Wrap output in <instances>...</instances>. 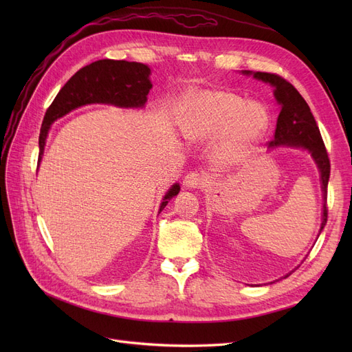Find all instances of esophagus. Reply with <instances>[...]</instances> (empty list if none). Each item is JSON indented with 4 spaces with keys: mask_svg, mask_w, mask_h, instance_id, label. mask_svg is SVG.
<instances>
[{
    "mask_svg": "<svg viewBox=\"0 0 352 352\" xmlns=\"http://www.w3.org/2000/svg\"><path fill=\"white\" fill-rule=\"evenodd\" d=\"M206 177L194 172V173H188L184 179V186L186 189H198V188H202L206 185Z\"/></svg>",
    "mask_w": 352,
    "mask_h": 352,
    "instance_id": "obj_1",
    "label": "esophagus"
}]
</instances>
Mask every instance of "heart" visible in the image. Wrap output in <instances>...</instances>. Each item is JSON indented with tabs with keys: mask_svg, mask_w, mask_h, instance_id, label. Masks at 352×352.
<instances>
[{
	"mask_svg": "<svg viewBox=\"0 0 352 352\" xmlns=\"http://www.w3.org/2000/svg\"><path fill=\"white\" fill-rule=\"evenodd\" d=\"M270 116L261 102L247 101L225 89H201L184 101L179 111L180 132L188 141L204 144L219 138L216 158L236 164L248 155L267 131Z\"/></svg>",
	"mask_w": 352,
	"mask_h": 352,
	"instance_id": "obj_1",
	"label": "heart"
}]
</instances>
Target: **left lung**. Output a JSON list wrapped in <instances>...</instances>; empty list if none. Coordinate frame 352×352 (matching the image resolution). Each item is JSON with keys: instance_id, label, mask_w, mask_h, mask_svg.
<instances>
[{"instance_id": "left-lung-1", "label": "left lung", "mask_w": 352, "mask_h": 352, "mask_svg": "<svg viewBox=\"0 0 352 352\" xmlns=\"http://www.w3.org/2000/svg\"><path fill=\"white\" fill-rule=\"evenodd\" d=\"M242 74H247V76H252L254 79L272 85L274 88V98L280 105V113L278 117V123H276L274 138L269 144V150L276 146L301 148V150H305L311 154L314 163L317 164L318 173H320L323 197L322 225L320 230H318V235H320L327 221L326 199L327 184L330 176V163L320 131H318V126L314 120V116L305 100L301 97V94L298 92L289 82L278 76V74L250 70H242ZM289 274H286L285 278H287Z\"/></svg>"}]
</instances>
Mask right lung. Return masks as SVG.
I'll use <instances>...</instances> for the list:
<instances>
[{"mask_svg":"<svg viewBox=\"0 0 352 352\" xmlns=\"http://www.w3.org/2000/svg\"><path fill=\"white\" fill-rule=\"evenodd\" d=\"M150 74L151 69L142 63L109 58L91 63L89 66H85L74 73L60 89L45 113L39 133L38 166L44 155L50 127L60 117L88 104H109L120 109H142L148 100L146 95L153 88ZM179 184H173L163 197L160 211L179 194Z\"/></svg>","mask_w":352,"mask_h":352,"instance_id":"right-lung-1","label":"right lung"}]
</instances>
